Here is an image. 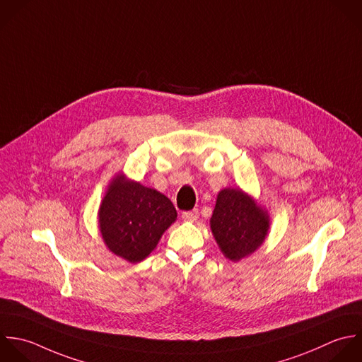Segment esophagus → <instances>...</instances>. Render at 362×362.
I'll return each mask as SVG.
<instances>
[{
	"instance_id": "obj_1",
	"label": "esophagus",
	"mask_w": 362,
	"mask_h": 362,
	"mask_svg": "<svg viewBox=\"0 0 362 362\" xmlns=\"http://www.w3.org/2000/svg\"><path fill=\"white\" fill-rule=\"evenodd\" d=\"M182 218L186 221H196L199 218V210L194 209L192 211H185L182 213Z\"/></svg>"
}]
</instances>
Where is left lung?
Segmentation results:
<instances>
[{"label":"left lung","instance_id":"1","mask_svg":"<svg viewBox=\"0 0 362 362\" xmlns=\"http://www.w3.org/2000/svg\"><path fill=\"white\" fill-rule=\"evenodd\" d=\"M210 228L223 255L238 262L265 243L271 218L268 210L251 194L243 189L226 187L217 194Z\"/></svg>","mask_w":362,"mask_h":362}]
</instances>
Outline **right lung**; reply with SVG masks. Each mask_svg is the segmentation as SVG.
<instances>
[{
  "label": "right lung",
  "mask_w": 362,
  "mask_h": 362,
  "mask_svg": "<svg viewBox=\"0 0 362 362\" xmlns=\"http://www.w3.org/2000/svg\"><path fill=\"white\" fill-rule=\"evenodd\" d=\"M97 216L105 247L131 264L145 259L177 218L165 194L124 173L111 179Z\"/></svg>",
  "instance_id": "obj_1"
}]
</instances>
